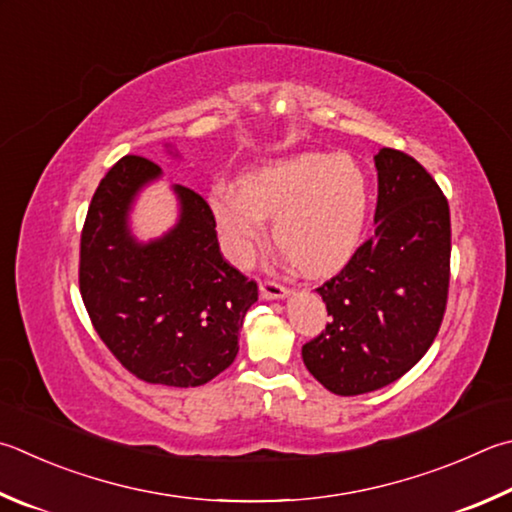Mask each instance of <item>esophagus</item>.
Returning a JSON list of instances; mask_svg holds the SVG:
<instances>
[{
  "label": "esophagus",
  "mask_w": 512,
  "mask_h": 512,
  "mask_svg": "<svg viewBox=\"0 0 512 512\" xmlns=\"http://www.w3.org/2000/svg\"><path fill=\"white\" fill-rule=\"evenodd\" d=\"M259 295H262V300H284V297L291 295V291L277 282H262L259 284Z\"/></svg>",
  "instance_id": "34e87169"
}]
</instances>
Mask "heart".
<instances>
[{"label":"heart","instance_id":"b5f03b06","mask_svg":"<svg viewBox=\"0 0 512 512\" xmlns=\"http://www.w3.org/2000/svg\"><path fill=\"white\" fill-rule=\"evenodd\" d=\"M212 217L228 259L253 264L273 219V241L297 271L324 277L340 271L362 244L369 219V183L347 154L304 152L257 167L241 190L217 185Z\"/></svg>","mask_w":512,"mask_h":512}]
</instances>
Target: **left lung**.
Here are the masks:
<instances>
[{"label": "left lung", "mask_w": 512, "mask_h": 512, "mask_svg": "<svg viewBox=\"0 0 512 512\" xmlns=\"http://www.w3.org/2000/svg\"><path fill=\"white\" fill-rule=\"evenodd\" d=\"M374 161L376 232L318 288L331 322L302 347L306 369L338 396L407 374L432 347L448 300V201L412 156L383 147Z\"/></svg>", "instance_id": "1"}]
</instances>
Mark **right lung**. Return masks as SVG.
<instances>
[{"mask_svg": "<svg viewBox=\"0 0 512 512\" xmlns=\"http://www.w3.org/2000/svg\"><path fill=\"white\" fill-rule=\"evenodd\" d=\"M165 152L181 159L172 145ZM161 176L156 163L123 156L100 181L80 239V293L125 369L145 383L199 387L235 360L257 284L226 262L210 206L183 185H172L174 224L136 235V201Z\"/></svg>", "mask_w": 512, "mask_h": 512, "instance_id": "add662e5", "label": "right lung"}]
</instances>
